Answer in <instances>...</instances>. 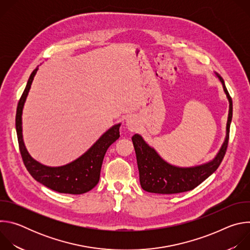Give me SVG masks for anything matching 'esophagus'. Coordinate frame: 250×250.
Instances as JSON below:
<instances>
[{"label":"esophagus","instance_id":"34e87169","mask_svg":"<svg viewBox=\"0 0 250 250\" xmlns=\"http://www.w3.org/2000/svg\"><path fill=\"white\" fill-rule=\"evenodd\" d=\"M125 125L127 126V128H128L129 131L133 132V131H136V130L138 129V127H139V122H138V120H137L136 117L130 116V117H128V118L126 119V121H125Z\"/></svg>","mask_w":250,"mask_h":250}]
</instances>
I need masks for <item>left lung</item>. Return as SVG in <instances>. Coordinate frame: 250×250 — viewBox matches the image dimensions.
<instances>
[{
    "mask_svg": "<svg viewBox=\"0 0 250 250\" xmlns=\"http://www.w3.org/2000/svg\"><path fill=\"white\" fill-rule=\"evenodd\" d=\"M215 74L220 79L229 103L227 133L220 151L211 161L205 164L193 167H178L167 163L154 148L146 144L141 135L134 134L131 140L136 154L140 186L145 191L155 194H177L193 190L215 172L222 163L229 144V126L232 119V101L223 78L218 73Z\"/></svg>",
    "mask_w": 250,
    "mask_h": 250,
    "instance_id": "8db88e82",
    "label": "left lung"
}]
</instances>
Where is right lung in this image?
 I'll list each match as a JSON object with an SVG mask.
<instances>
[{
	"label": "right lung",
	"mask_w": 250,
	"mask_h": 250,
	"mask_svg": "<svg viewBox=\"0 0 250 250\" xmlns=\"http://www.w3.org/2000/svg\"><path fill=\"white\" fill-rule=\"evenodd\" d=\"M38 69H34L30 74L17 108L16 129L23 164L35 180L55 192L72 195L84 194L98 184L104 156L108 148L120 137L121 124L115 125L106 130L82 156L69 164L49 167L34 160L23 144L21 115L24 102Z\"/></svg>",
	"instance_id": "obj_1"
}]
</instances>
